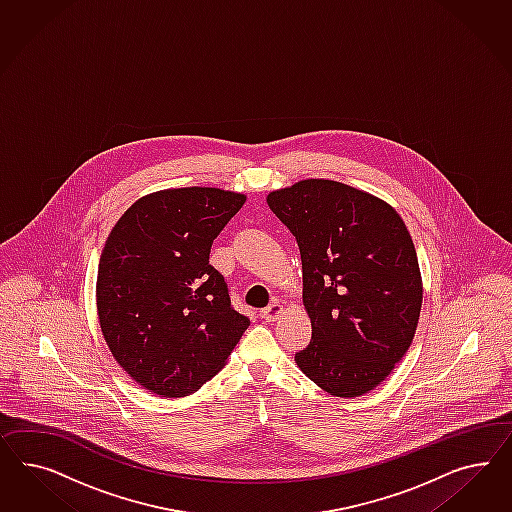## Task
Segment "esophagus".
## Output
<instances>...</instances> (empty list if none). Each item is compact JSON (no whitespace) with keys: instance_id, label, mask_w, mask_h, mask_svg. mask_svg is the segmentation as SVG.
<instances>
[{"instance_id":"obj_1","label":"esophagus","mask_w":512,"mask_h":512,"mask_svg":"<svg viewBox=\"0 0 512 512\" xmlns=\"http://www.w3.org/2000/svg\"><path fill=\"white\" fill-rule=\"evenodd\" d=\"M283 313V306L279 304V302H272L268 308H264L263 311H261V315H263V319H266L268 323H272V321H276L278 319L279 315Z\"/></svg>"}]
</instances>
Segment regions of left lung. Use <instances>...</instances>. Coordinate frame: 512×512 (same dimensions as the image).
<instances>
[{"mask_svg": "<svg viewBox=\"0 0 512 512\" xmlns=\"http://www.w3.org/2000/svg\"><path fill=\"white\" fill-rule=\"evenodd\" d=\"M302 259L311 340L298 368L338 398L381 385L407 353L422 306L419 259L398 212L357 187L310 178L268 193Z\"/></svg>", "mask_w": 512, "mask_h": 512, "instance_id": "left-lung-1", "label": "left lung"}]
</instances>
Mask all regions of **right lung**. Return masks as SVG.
Returning a JSON list of instances; mask_svg holds the SVG:
<instances>
[{"label": "right lung", "instance_id": "add662e5", "mask_svg": "<svg viewBox=\"0 0 512 512\" xmlns=\"http://www.w3.org/2000/svg\"><path fill=\"white\" fill-rule=\"evenodd\" d=\"M246 195L163 189L112 227L97 270V315L112 357L139 385L184 398L210 381L249 326L210 249Z\"/></svg>", "mask_w": 512, "mask_h": 512}]
</instances>
